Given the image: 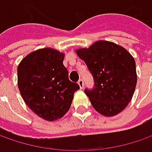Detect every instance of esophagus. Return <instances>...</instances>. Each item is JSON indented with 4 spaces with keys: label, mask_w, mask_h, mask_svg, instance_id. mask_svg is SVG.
Returning <instances> with one entry per match:
<instances>
[{
    "label": "esophagus",
    "mask_w": 152,
    "mask_h": 152,
    "mask_svg": "<svg viewBox=\"0 0 152 152\" xmlns=\"http://www.w3.org/2000/svg\"><path fill=\"white\" fill-rule=\"evenodd\" d=\"M78 84H79L80 89H83V88H84V81H83V79H79V81H78Z\"/></svg>",
    "instance_id": "34e87169"
}]
</instances>
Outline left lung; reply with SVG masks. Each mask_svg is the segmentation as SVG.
<instances>
[{
	"label": "left lung",
	"mask_w": 152,
	"mask_h": 152,
	"mask_svg": "<svg viewBox=\"0 0 152 152\" xmlns=\"http://www.w3.org/2000/svg\"><path fill=\"white\" fill-rule=\"evenodd\" d=\"M76 53L94 79V88L85 90L93 107L107 117L121 113L130 102L136 87L134 57L124 47L105 40L79 49Z\"/></svg>",
	"instance_id": "1"
}]
</instances>
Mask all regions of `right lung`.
Masks as SVG:
<instances>
[{"label": "right lung", "mask_w": 152, "mask_h": 152, "mask_svg": "<svg viewBox=\"0 0 152 152\" xmlns=\"http://www.w3.org/2000/svg\"><path fill=\"white\" fill-rule=\"evenodd\" d=\"M64 54L43 48L26 56L18 67V86L27 106L47 121L61 118L79 85L68 79Z\"/></svg>", "instance_id": "add662e5"}]
</instances>
